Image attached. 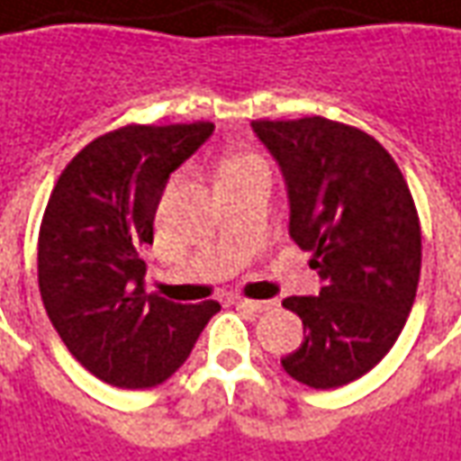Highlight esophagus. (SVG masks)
Here are the masks:
<instances>
[{"mask_svg": "<svg viewBox=\"0 0 461 461\" xmlns=\"http://www.w3.org/2000/svg\"><path fill=\"white\" fill-rule=\"evenodd\" d=\"M236 306H243V309H250V311H271L276 303L273 301H253V298H243V296H236L233 301Z\"/></svg>", "mask_w": 461, "mask_h": 461, "instance_id": "obj_1", "label": "esophagus"}]
</instances>
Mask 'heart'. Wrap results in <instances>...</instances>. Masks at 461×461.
Wrapping results in <instances>:
<instances>
[{"instance_id":"heart-1","label":"heart","mask_w":461,"mask_h":461,"mask_svg":"<svg viewBox=\"0 0 461 461\" xmlns=\"http://www.w3.org/2000/svg\"><path fill=\"white\" fill-rule=\"evenodd\" d=\"M256 158H236V160H228L223 165V170H236V167H246V165H256Z\"/></svg>"}]
</instances>
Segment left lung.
Returning a JSON list of instances; mask_svg holds the SVG:
<instances>
[{
  "label": "left lung",
  "mask_w": 461,
  "mask_h": 461,
  "mask_svg": "<svg viewBox=\"0 0 461 461\" xmlns=\"http://www.w3.org/2000/svg\"><path fill=\"white\" fill-rule=\"evenodd\" d=\"M284 170L291 238L311 250L319 296H288L303 341L288 376L336 389L382 361L404 329L421 271V225L394 158L369 132L326 117L253 120Z\"/></svg>",
  "instance_id": "8db88e82"
}]
</instances>
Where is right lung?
<instances>
[{
  "label": "right lung",
  "instance_id": "right-lung-1",
  "mask_svg": "<svg viewBox=\"0 0 461 461\" xmlns=\"http://www.w3.org/2000/svg\"><path fill=\"white\" fill-rule=\"evenodd\" d=\"M211 132L203 120L104 132L67 163L47 200L37 243L44 309L69 354L104 384L170 379L221 311L218 301L145 294L140 258L167 177Z\"/></svg>",
  "mask_w": 461,
  "mask_h": 461
}]
</instances>
